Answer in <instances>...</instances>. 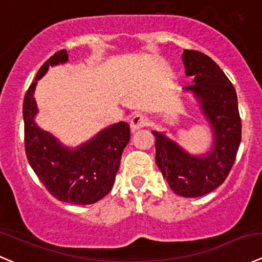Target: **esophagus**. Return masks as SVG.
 I'll return each instance as SVG.
<instances>
[{
	"label": "esophagus",
	"instance_id": "1",
	"mask_svg": "<svg viewBox=\"0 0 262 262\" xmlns=\"http://www.w3.org/2000/svg\"><path fill=\"white\" fill-rule=\"evenodd\" d=\"M146 123H147L146 117H144V116H141V115H135L134 117L131 118V123H130L131 132L132 134H135V132L139 131L140 128H142L144 126H146Z\"/></svg>",
	"mask_w": 262,
	"mask_h": 262
}]
</instances>
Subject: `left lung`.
<instances>
[{"label":"left lung","mask_w":262,"mask_h":262,"mask_svg":"<svg viewBox=\"0 0 262 262\" xmlns=\"http://www.w3.org/2000/svg\"><path fill=\"white\" fill-rule=\"evenodd\" d=\"M186 76L192 84L182 89L192 95L199 113L211 131L210 146L191 152L164 131L155 136V162L169 187L183 198H199L219 187L227 178L241 144V126L235 89L222 69L206 54L185 49Z\"/></svg>","instance_id":"1"}]
</instances>
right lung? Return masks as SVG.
Instances as JSON below:
<instances>
[{"label":"right lung","instance_id":"obj_1","mask_svg":"<svg viewBox=\"0 0 262 262\" xmlns=\"http://www.w3.org/2000/svg\"><path fill=\"white\" fill-rule=\"evenodd\" d=\"M67 61L66 49L54 53L44 62L25 94V151L30 167L57 200L89 205L112 190L123 149L130 141V126L122 121L113 123L77 146H67L38 126L35 117L39 110L34 98L38 80L47 74L49 66L64 64Z\"/></svg>","mask_w":262,"mask_h":262}]
</instances>
